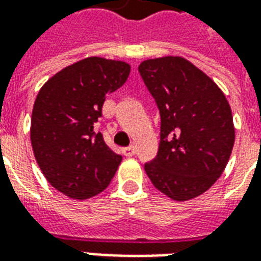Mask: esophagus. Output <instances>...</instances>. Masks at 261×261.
Masks as SVG:
<instances>
[{"label": "esophagus", "mask_w": 261, "mask_h": 261, "mask_svg": "<svg viewBox=\"0 0 261 261\" xmlns=\"http://www.w3.org/2000/svg\"><path fill=\"white\" fill-rule=\"evenodd\" d=\"M123 153H124L125 156H134L136 155V147H127V148H123Z\"/></svg>", "instance_id": "esophagus-1"}]
</instances>
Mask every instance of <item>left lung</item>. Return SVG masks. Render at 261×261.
Instances as JSON below:
<instances>
[{
  "label": "left lung",
  "mask_w": 261,
  "mask_h": 261,
  "mask_svg": "<svg viewBox=\"0 0 261 261\" xmlns=\"http://www.w3.org/2000/svg\"><path fill=\"white\" fill-rule=\"evenodd\" d=\"M138 72L161 117L158 153L144 169L176 201L200 196L224 172L233 148L229 103L211 78L181 57L147 60Z\"/></svg>",
  "instance_id": "8db88e82"
}]
</instances>
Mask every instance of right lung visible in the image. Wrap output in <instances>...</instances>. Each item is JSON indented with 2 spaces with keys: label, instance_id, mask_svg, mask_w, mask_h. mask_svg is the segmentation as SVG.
Masks as SVG:
<instances>
[{
  "label": "right lung",
  "instance_id": "add662e5",
  "mask_svg": "<svg viewBox=\"0 0 261 261\" xmlns=\"http://www.w3.org/2000/svg\"><path fill=\"white\" fill-rule=\"evenodd\" d=\"M130 65L99 57L81 60L44 84L32 112L35 158L48 183L76 200L102 193L121 162L105 144L97 120L109 93L117 91Z\"/></svg>",
  "mask_w": 261,
  "mask_h": 261
}]
</instances>
